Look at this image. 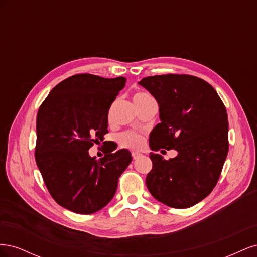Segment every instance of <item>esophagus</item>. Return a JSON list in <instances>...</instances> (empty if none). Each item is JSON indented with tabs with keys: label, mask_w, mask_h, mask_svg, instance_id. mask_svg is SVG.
I'll return each mask as SVG.
<instances>
[{
	"label": "esophagus",
	"mask_w": 257,
	"mask_h": 257,
	"mask_svg": "<svg viewBox=\"0 0 257 257\" xmlns=\"http://www.w3.org/2000/svg\"><path fill=\"white\" fill-rule=\"evenodd\" d=\"M142 155H143V154H142L141 152H132V157H133L134 160H136V159H138V158H141Z\"/></svg>",
	"instance_id": "obj_1"
}]
</instances>
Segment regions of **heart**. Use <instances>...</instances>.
<instances>
[{"mask_svg": "<svg viewBox=\"0 0 257 257\" xmlns=\"http://www.w3.org/2000/svg\"><path fill=\"white\" fill-rule=\"evenodd\" d=\"M151 96L149 94H147L145 92H137L136 94L133 97L134 104L141 103L145 99L150 98ZM120 143L122 146L126 147V148H131V149H139L144 146L145 139L144 136L135 133V132H125V133L121 134L120 136Z\"/></svg>", "mask_w": 257, "mask_h": 257, "instance_id": "1", "label": "heart"}]
</instances>
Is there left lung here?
<instances>
[{
  "instance_id": "1",
  "label": "left lung",
  "mask_w": 257,
  "mask_h": 257,
  "mask_svg": "<svg viewBox=\"0 0 257 257\" xmlns=\"http://www.w3.org/2000/svg\"><path fill=\"white\" fill-rule=\"evenodd\" d=\"M138 83L159 104L161 122L150 133V149L178 153L167 161L150 153L153 166L147 188L169 207L196 205L213 190L227 157L226 108L211 85L195 76L158 75Z\"/></svg>"
}]
</instances>
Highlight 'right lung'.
Listing matches in <instances>:
<instances>
[{"instance_id": "1", "label": "right lung", "mask_w": 257, "mask_h": 257, "mask_svg": "<svg viewBox=\"0 0 257 257\" xmlns=\"http://www.w3.org/2000/svg\"><path fill=\"white\" fill-rule=\"evenodd\" d=\"M125 81L74 75L57 84L38 109L36 164L50 195L69 211L90 214L104 208L132 162L127 149L99 160L89 154L108 133V111Z\"/></svg>"}]
</instances>
